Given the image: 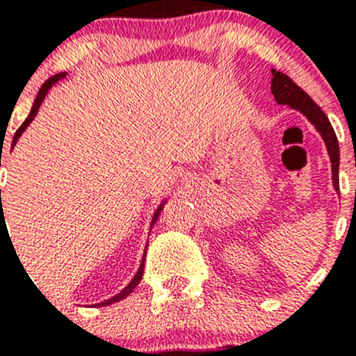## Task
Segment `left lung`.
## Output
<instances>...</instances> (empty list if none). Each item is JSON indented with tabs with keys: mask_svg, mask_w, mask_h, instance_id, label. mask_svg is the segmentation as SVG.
Listing matches in <instances>:
<instances>
[{
	"mask_svg": "<svg viewBox=\"0 0 356 356\" xmlns=\"http://www.w3.org/2000/svg\"><path fill=\"white\" fill-rule=\"evenodd\" d=\"M271 92L275 96L278 105H287L289 108H294L305 115L312 127L319 131L328 149L330 162H332V184L333 188L339 193V163H341V151H339L337 135L333 131L328 118L319 106L314 103V99L305 92L301 87L294 83L287 74L271 69Z\"/></svg>",
	"mask_w": 356,
	"mask_h": 356,
	"instance_id": "8db88e82",
	"label": "left lung"
}]
</instances>
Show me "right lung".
<instances>
[{
  "label": "right lung",
  "instance_id": "right-lung-1",
  "mask_svg": "<svg viewBox=\"0 0 356 356\" xmlns=\"http://www.w3.org/2000/svg\"><path fill=\"white\" fill-rule=\"evenodd\" d=\"M65 74H67V72H58V74H55V76H51V78H49V80L46 81V83L42 85V87H40L39 94H37V97H35V102H33V106H31V110H30V114H28V118L24 119V122H23V124H21V127L17 128V131H15V134H14V139H12V149H14V146H15V144H17L19 137H21V135H23V131L26 130V128H28V124H30V122L33 121V119H35L37 112H39L40 105H42L44 97L48 96L49 89H51V87H53V85H55V83H58V81H60L62 78H65ZM0 165H1V163H0ZM0 193H1V191H0ZM165 201H168V200H163L162 203H160V205H159V209L155 210V213H153V217H151V225H149V229L153 228V225H155V222H156V219H159L160 212H162L163 205H165ZM146 250H147V244H146ZM146 250H144V254H143V260H140V266H139V269H137V273H135V276H134V278H131V282H130V284H128L127 287L122 289L121 292H118V294H115V296H112V298H108V300L102 301V303H97V307H106V305L118 303V301L124 300V298H127V296H130L131 292H134V289L137 287V285H139L140 278H143V275H144V260H146Z\"/></svg>",
  "mask_w": 356,
  "mask_h": 356
}]
</instances>
